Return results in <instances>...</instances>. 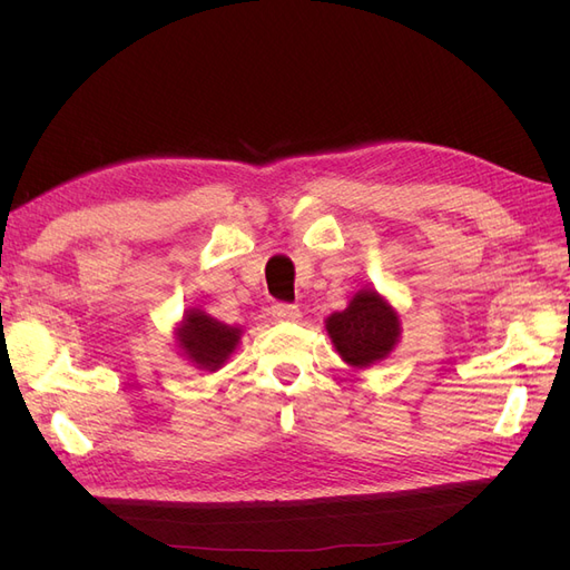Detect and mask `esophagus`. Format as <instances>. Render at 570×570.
<instances>
[{
	"instance_id": "obj_1",
	"label": "esophagus",
	"mask_w": 570,
	"mask_h": 570,
	"mask_svg": "<svg viewBox=\"0 0 570 570\" xmlns=\"http://www.w3.org/2000/svg\"><path fill=\"white\" fill-rule=\"evenodd\" d=\"M271 316L273 321H281V323H292V321H299L302 312L295 306V304H285V302H278L271 306Z\"/></svg>"
}]
</instances>
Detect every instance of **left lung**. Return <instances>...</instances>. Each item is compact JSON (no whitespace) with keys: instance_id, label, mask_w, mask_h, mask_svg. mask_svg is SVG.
<instances>
[{"instance_id":"8db88e82","label":"left lung","mask_w":570,"mask_h":570,"mask_svg":"<svg viewBox=\"0 0 570 570\" xmlns=\"http://www.w3.org/2000/svg\"><path fill=\"white\" fill-rule=\"evenodd\" d=\"M337 354L354 368H366L387 358L400 342L402 327L394 308L375 289H358L347 308L325 318Z\"/></svg>"}]
</instances>
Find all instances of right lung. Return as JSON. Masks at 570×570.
<instances>
[{
  "label": "right lung",
  "instance_id": "obj_1",
  "mask_svg": "<svg viewBox=\"0 0 570 570\" xmlns=\"http://www.w3.org/2000/svg\"><path fill=\"white\" fill-rule=\"evenodd\" d=\"M239 335H243L239 327L220 323L202 308H187L176 331V342L195 368L218 371L237 347Z\"/></svg>",
  "mask_w": 570,
  "mask_h": 570
}]
</instances>
